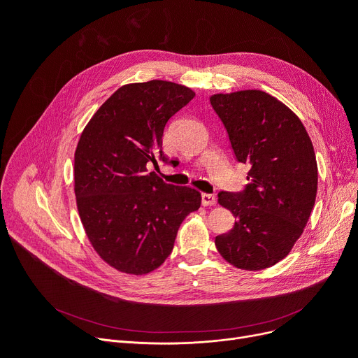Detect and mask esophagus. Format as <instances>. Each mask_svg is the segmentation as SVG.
I'll list each match as a JSON object with an SVG mask.
<instances>
[{"mask_svg":"<svg viewBox=\"0 0 358 358\" xmlns=\"http://www.w3.org/2000/svg\"><path fill=\"white\" fill-rule=\"evenodd\" d=\"M216 203V197L209 193H203L201 194V204L203 206H213Z\"/></svg>","mask_w":358,"mask_h":358,"instance_id":"34e87169","label":"esophagus"}]
</instances>
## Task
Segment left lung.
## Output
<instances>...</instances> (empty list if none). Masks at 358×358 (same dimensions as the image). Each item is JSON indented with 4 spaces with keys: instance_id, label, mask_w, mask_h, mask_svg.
<instances>
[{
    "instance_id": "left-lung-1",
    "label": "left lung",
    "mask_w": 358,
    "mask_h": 358,
    "mask_svg": "<svg viewBox=\"0 0 358 358\" xmlns=\"http://www.w3.org/2000/svg\"><path fill=\"white\" fill-rule=\"evenodd\" d=\"M210 104L235 159L250 166L243 190L217 194L236 222L216 236V248L238 268L271 267L290 252L313 209L317 165L310 138L294 113L264 91L216 94Z\"/></svg>"
}]
</instances>
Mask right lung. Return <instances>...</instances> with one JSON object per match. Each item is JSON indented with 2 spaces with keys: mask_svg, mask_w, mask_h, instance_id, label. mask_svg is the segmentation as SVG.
I'll return each mask as SVG.
<instances>
[{
  "mask_svg": "<svg viewBox=\"0 0 358 358\" xmlns=\"http://www.w3.org/2000/svg\"><path fill=\"white\" fill-rule=\"evenodd\" d=\"M194 97L184 85L152 80L119 88L97 110L75 150V196L87 236L111 267L158 268L185 216L201 203L190 187L164 182L149 162L162 152L166 122Z\"/></svg>",
  "mask_w": 358,
  "mask_h": 358,
  "instance_id": "1",
  "label": "right lung"
}]
</instances>
